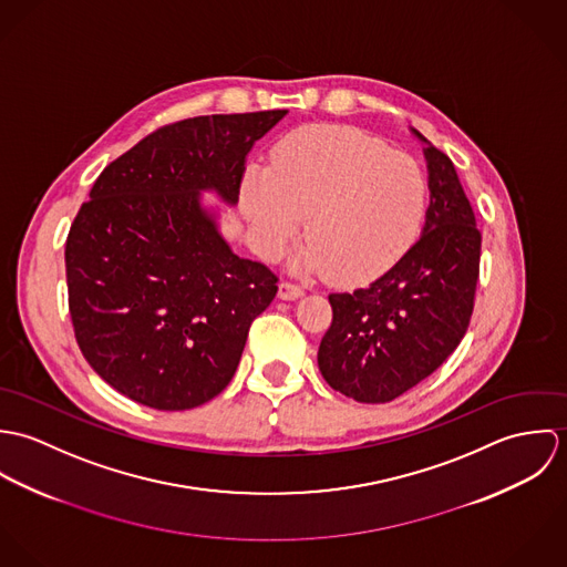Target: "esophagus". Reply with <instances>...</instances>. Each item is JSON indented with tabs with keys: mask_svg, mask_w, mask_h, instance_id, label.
Returning a JSON list of instances; mask_svg holds the SVG:
<instances>
[{
	"mask_svg": "<svg viewBox=\"0 0 567 567\" xmlns=\"http://www.w3.org/2000/svg\"><path fill=\"white\" fill-rule=\"evenodd\" d=\"M279 297H281L284 301L299 299V297H303V288H301L299 284H295V281H281V284H279Z\"/></svg>",
	"mask_w": 567,
	"mask_h": 567,
	"instance_id": "esophagus-1",
	"label": "esophagus"
}]
</instances>
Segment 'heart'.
Here are the masks:
<instances>
[{
	"label": "heart",
	"instance_id": "heart-1",
	"mask_svg": "<svg viewBox=\"0 0 567 567\" xmlns=\"http://www.w3.org/2000/svg\"><path fill=\"white\" fill-rule=\"evenodd\" d=\"M240 200L266 257L279 255L308 216V244L295 266L360 284L393 268L414 244L427 183L419 163L384 142L321 124L286 135L268 167H248Z\"/></svg>",
	"mask_w": 567,
	"mask_h": 567
}]
</instances>
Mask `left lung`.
Listing matches in <instances>:
<instances>
[{
    "label": "left lung",
    "instance_id": "left-lung-1",
    "mask_svg": "<svg viewBox=\"0 0 567 567\" xmlns=\"http://www.w3.org/2000/svg\"><path fill=\"white\" fill-rule=\"evenodd\" d=\"M423 153L430 205L421 238L371 286L329 295L319 369L333 391L362 404L393 402L432 375L474 312L483 236L452 159L432 144Z\"/></svg>",
    "mask_w": 567,
    "mask_h": 567
}]
</instances>
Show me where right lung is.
Wrapping results in <instances>:
<instances>
[{
    "instance_id": "obj_1",
    "label": "right lung",
    "mask_w": 567,
    "mask_h": 567,
    "mask_svg": "<svg viewBox=\"0 0 567 567\" xmlns=\"http://www.w3.org/2000/svg\"><path fill=\"white\" fill-rule=\"evenodd\" d=\"M286 113L165 124L95 178L65 243L70 317L84 360L128 400L189 410L231 382L279 277L229 248L198 194L236 205L248 151Z\"/></svg>"
}]
</instances>
